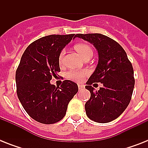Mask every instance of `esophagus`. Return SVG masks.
Here are the masks:
<instances>
[{
    "label": "esophagus",
    "instance_id": "obj_1",
    "mask_svg": "<svg viewBox=\"0 0 148 148\" xmlns=\"http://www.w3.org/2000/svg\"><path fill=\"white\" fill-rule=\"evenodd\" d=\"M78 88H79V90H81V89L84 88V85H81V84H78Z\"/></svg>",
    "mask_w": 148,
    "mask_h": 148
}]
</instances>
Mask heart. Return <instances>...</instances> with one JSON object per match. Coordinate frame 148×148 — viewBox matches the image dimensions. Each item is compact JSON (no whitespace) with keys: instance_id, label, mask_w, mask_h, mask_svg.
I'll list each match as a JSON object with an SVG mask.
<instances>
[{"instance_id":"obj_1","label":"heart","mask_w":148,"mask_h":148,"mask_svg":"<svg viewBox=\"0 0 148 148\" xmlns=\"http://www.w3.org/2000/svg\"><path fill=\"white\" fill-rule=\"evenodd\" d=\"M75 49L84 58H85L86 56L89 55V54H93L92 49L90 48V46H88V45H85V44H78V45H77L75 46ZM64 53V50H62L60 54H59L58 60H59V62L60 63L62 62ZM87 74H88V71H85V70H84V71L71 70V71L67 72L66 77H67V78L72 80V81H81L84 78V77Z\"/></svg>"}]
</instances>
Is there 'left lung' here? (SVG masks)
<instances>
[{"mask_svg":"<svg viewBox=\"0 0 148 148\" xmlns=\"http://www.w3.org/2000/svg\"><path fill=\"white\" fill-rule=\"evenodd\" d=\"M92 44L98 53L95 71L87 81L90 97L85 103L88 117L97 123H108L119 117L131 101L134 87L133 67L123 47L101 34H78ZM101 82L103 87L94 91L91 84Z\"/></svg>","mask_w":148,"mask_h":148,"instance_id":"1","label":"left lung"}]
</instances>
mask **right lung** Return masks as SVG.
Returning <instances> with one entry per match:
<instances>
[{
	"label": "right lung",
	"mask_w": 148,
	"mask_h": 148,
	"mask_svg": "<svg viewBox=\"0 0 148 148\" xmlns=\"http://www.w3.org/2000/svg\"><path fill=\"white\" fill-rule=\"evenodd\" d=\"M75 38L74 34L45 36L29 45L21 57L15 76L17 97L29 116L41 124L62 119L78 91L77 84L69 80L60 88L50 82L60 71L59 54Z\"/></svg>",
	"instance_id": "right-lung-1"
}]
</instances>
